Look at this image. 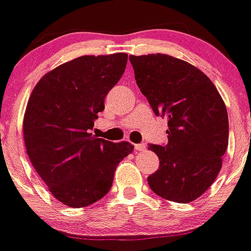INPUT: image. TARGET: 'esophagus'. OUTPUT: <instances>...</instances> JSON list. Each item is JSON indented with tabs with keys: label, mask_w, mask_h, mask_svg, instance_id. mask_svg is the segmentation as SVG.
I'll return each mask as SVG.
<instances>
[{
	"label": "esophagus",
	"mask_w": 251,
	"mask_h": 251,
	"mask_svg": "<svg viewBox=\"0 0 251 251\" xmlns=\"http://www.w3.org/2000/svg\"><path fill=\"white\" fill-rule=\"evenodd\" d=\"M134 148H135L136 151L142 152V151H146V144H135V146H134Z\"/></svg>",
	"instance_id": "1"
}]
</instances>
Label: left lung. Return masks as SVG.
<instances>
[{"label":"left lung","mask_w":251,"mask_h":251,"mask_svg":"<svg viewBox=\"0 0 251 251\" xmlns=\"http://www.w3.org/2000/svg\"><path fill=\"white\" fill-rule=\"evenodd\" d=\"M136 85L153 109L168 119V144H150L160 160L148 176L156 195L195 201L217 178L228 147V113L211 79L192 64L166 54L130 55Z\"/></svg>","instance_id":"obj_1"}]
</instances>
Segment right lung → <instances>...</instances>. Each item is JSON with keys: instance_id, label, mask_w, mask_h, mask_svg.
<instances>
[{"instance_id": "add662e5", "label": "right lung", "mask_w": 251, "mask_h": 251, "mask_svg": "<svg viewBox=\"0 0 251 251\" xmlns=\"http://www.w3.org/2000/svg\"><path fill=\"white\" fill-rule=\"evenodd\" d=\"M127 54L85 55L46 73L25 108L26 153L55 199L85 207L104 197L120 161L134 150L90 132L104 99L125 72Z\"/></svg>"}]
</instances>
